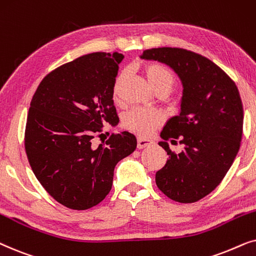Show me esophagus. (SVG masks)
<instances>
[{
  "instance_id": "esophagus-1",
  "label": "esophagus",
  "mask_w": 256,
  "mask_h": 256,
  "mask_svg": "<svg viewBox=\"0 0 256 256\" xmlns=\"http://www.w3.org/2000/svg\"><path fill=\"white\" fill-rule=\"evenodd\" d=\"M137 146L138 148H148V146L152 145L153 142L151 139H146V138H142V137H138V140H137Z\"/></svg>"
}]
</instances>
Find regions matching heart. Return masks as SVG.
<instances>
[{
	"mask_svg": "<svg viewBox=\"0 0 256 256\" xmlns=\"http://www.w3.org/2000/svg\"><path fill=\"white\" fill-rule=\"evenodd\" d=\"M144 74L148 78L150 85L153 90L156 88H166L170 90L174 82V76L172 71L162 63H150L144 66ZM126 76V71H122L116 78L114 86H112V94L114 98H118L120 85ZM164 122V114L156 108H134L128 111L122 119V125L134 134L140 136H150L158 126Z\"/></svg>",
	"mask_w": 256,
	"mask_h": 256,
	"instance_id": "1",
	"label": "heart"
}]
</instances>
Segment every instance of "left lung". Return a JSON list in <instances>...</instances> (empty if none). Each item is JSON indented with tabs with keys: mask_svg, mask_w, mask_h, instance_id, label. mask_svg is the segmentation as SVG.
Listing matches in <instances>:
<instances>
[{
	"mask_svg": "<svg viewBox=\"0 0 256 256\" xmlns=\"http://www.w3.org/2000/svg\"><path fill=\"white\" fill-rule=\"evenodd\" d=\"M142 58L168 64L182 82V111L164 126L159 145L168 160L156 173L158 188L182 204L208 196L224 178L239 152L244 108L233 80L202 54L180 48L145 50ZM180 142L176 155L167 142Z\"/></svg>",
	"mask_w": 256,
	"mask_h": 256,
	"instance_id": "left-lung-1",
	"label": "left lung"
}]
</instances>
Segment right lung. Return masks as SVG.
I'll use <instances>...</instances> for the list:
<instances>
[{
	"instance_id": "right-lung-1",
	"label": "right lung",
	"mask_w": 256,
	"mask_h": 256,
	"mask_svg": "<svg viewBox=\"0 0 256 256\" xmlns=\"http://www.w3.org/2000/svg\"><path fill=\"white\" fill-rule=\"evenodd\" d=\"M122 58L118 52L84 54L48 74L32 96L26 156L44 190L68 208L88 210L104 200L117 162L137 148L128 131L91 146L106 122L119 119L112 86Z\"/></svg>"
}]
</instances>
